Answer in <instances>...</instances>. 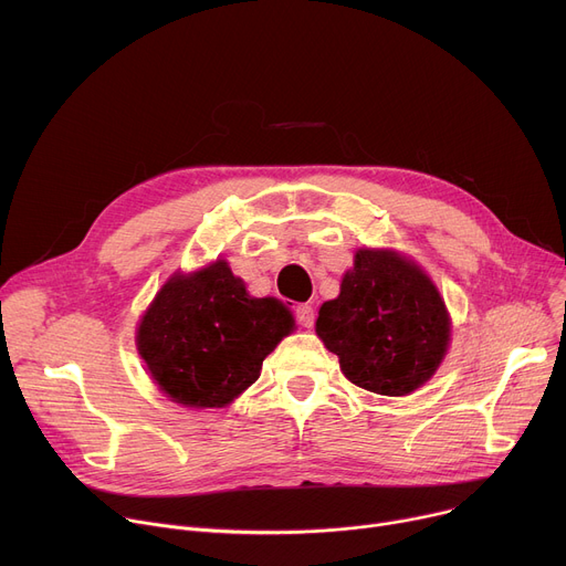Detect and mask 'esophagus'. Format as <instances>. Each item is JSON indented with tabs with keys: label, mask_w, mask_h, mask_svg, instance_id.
Returning <instances> with one entry per match:
<instances>
[{
	"label": "esophagus",
	"mask_w": 566,
	"mask_h": 566,
	"mask_svg": "<svg viewBox=\"0 0 566 566\" xmlns=\"http://www.w3.org/2000/svg\"><path fill=\"white\" fill-rule=\"evenodd\" d=\"M295 318H298V323L303 325V328H312L314 325V307L312 305H298V310H295Z\"/></svg>",
	"instance_id": "esophagus-1"
}]
</instances>
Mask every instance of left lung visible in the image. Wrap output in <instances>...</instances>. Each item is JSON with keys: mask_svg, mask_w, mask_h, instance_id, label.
Here are the masks:
<instances>
[{"mask_svg": "<svg viewBox=\"0 0 566 566\" xmlns=\"http://www.w3.org/2000/svg\"><path fill=\"white\" fill-rule=\"evenodd\" d=\"M316 335L358 388L406 397L448 355L452 318L418 261L390 248H360L337 298L321 305Z\"/></svg>", "mask_w": 566, "mask_h": 566, "instance_id": "8db88e82", "label": "left lung"}]
</instances>
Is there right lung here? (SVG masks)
I'll return each mask as SVG.
<instances>
[{
	"mask_svg": "<svg viewBox=\"0 0 566 566\" xmlns=\"http://www.w3.org/2000/svg\"><path fill=\"white\" fill-rule=\"evenodd\" d=\"M295 331L277 298H254L224 259L176 271L137 323L135 346L158 390L186 408H224Z\"/></svg>",
	"mask_w": 566,
	"mask_h": 566,
	"instance_id": "add662e5",
	"label": "right lung"
}]
</instances>
